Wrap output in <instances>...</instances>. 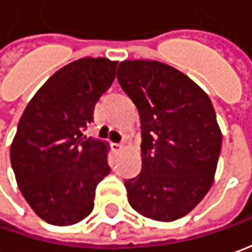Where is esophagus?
<instances>
[{"label": "esophagus", "mask_w": 252, "mask_h": 252, "mask_svg": "<svg viewBox=\"0 0 252 252\" xmlns=\"http://www.w3.org/2000/svg\"><path fill=\"white\" fill-rule=\"evenodd\" d=\"M126 149V145L124 143H113V151L116 153L123 152Z\"/></svg>", "instance_id": "obj_1"}]
</instances>
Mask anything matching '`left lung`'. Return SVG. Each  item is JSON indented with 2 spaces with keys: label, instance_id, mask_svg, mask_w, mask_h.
<instances>
[{
  "label": "left lung",
  "instance_id": "obj_1",
  "mask_svg": "<svg viewBox=\"0 0 252 252\" xmlns=\"http://www.w3.org/2000/svg\"><path fill=\"white\" fill-rule=\"evenodd\" d=\"M117 79L142 128V170L126 181L129 205L152 220H177L215 180L221 131L212 101L191 78L159 61H121Z\"/></svg>",
  "mask_w": 252,
  "mask_h": 252
}]
</instances>
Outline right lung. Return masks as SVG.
<instances>
[{
	"instance_id": "right-lung-1",
	"label": "right lung",
	"mask_w": 252,
	"mask_h": 252,
	"mask_svg": "<svg viewBox=\"0 0 252 252\" xmlns=\"http://www.w3.org/2000/svg\"><path fill=\"white\" fill-rule=\"evenodd\" d=\"M118 61L85 57L53 74L28 103L11 143L16 184L40 219L71 226L88 218L110 173L109 142L83 136Z\"/></svg>"
}]
</instances>
